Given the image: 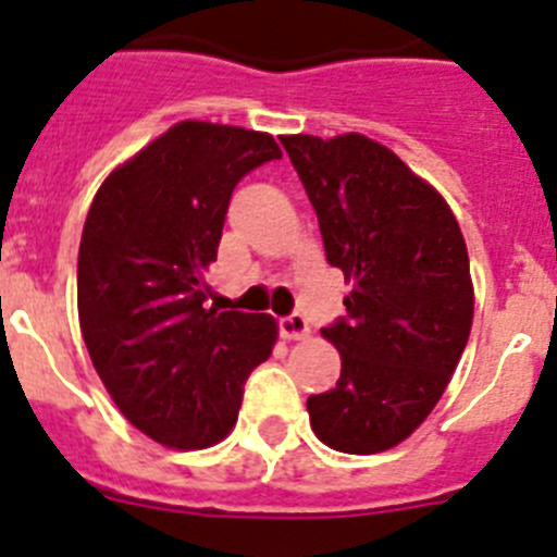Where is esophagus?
Returning <instances> with one entry per match:
<instances>
[{"instance_id": "obj_1", "label": "esophagus", "mask_w": 557, "mask_h": 557, "mask_svg": "<svg viewBox=\"0 0 557 557\" xmlns=\"http://www.w3.org/2000/svg\"><path fill=\"white\" fill-rule=\"evenodd\" d=\"M278 332H282V337L287 339H304L309 334V321L301 312H293L278 321Z\"/></svg>"}]
</instances>
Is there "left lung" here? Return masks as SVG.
Instances as JSON below:
<instances>
[{"mask_svg": "<svg viewBox=\"0 0 557 557\" xmlns=\"http://www.w3.org/2000/svg\"><path fill=\"white\" fill-rule=\"evenodd\" d=\"M318 214L332 268L354 282L346 314L321 329L337 385L307 398L323 444L376 455L401 444L444 396L474 318L469 250L446 200L359 133L282 136Z\"/></svg>", "mask_w": 557, "mask_h": 557, "instance_id": "left-lung-1", "label": "left lung"}]
</instances>
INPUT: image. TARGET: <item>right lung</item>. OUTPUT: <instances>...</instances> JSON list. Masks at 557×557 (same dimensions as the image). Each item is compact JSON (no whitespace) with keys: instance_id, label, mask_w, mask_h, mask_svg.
Wrapping results in <instances>:
<instances>
[{"instance_id":"add662e5","label":"right lung","mask_w":557,"mask_h":557,"mask_svg":"<svg viewBox=\"0 0 557 557\" xmlns=\"http://www.w3.org/2000/svg\"><path fill=\"white\" fill-rule=\"evenodd\" d=\"M273 159L268 133L178 122L113 170L88 209L77 253L88 357L122 416L172 449L223 441L273 351L270 314L206 307L231 191Z\"/></svg>"}]
</instances>
